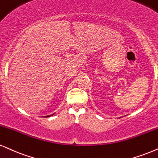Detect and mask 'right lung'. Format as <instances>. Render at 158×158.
<instances>
[{"mask_svg": "<svg viewBox=\"0 0 158 158\" xmlns=\"http://www.w3.org/2000/svg\"><path fill=\"white\" fill-rule=\"evenodd\" d=\"M52 115H53V114H52ZM50 116H51V115H50V116H44V117H50Z\"/></svg>", "mask_w": 158, "mask_h": 158, "instance_id": "right-lung-1", "label": "right lung"}]
</instances>
